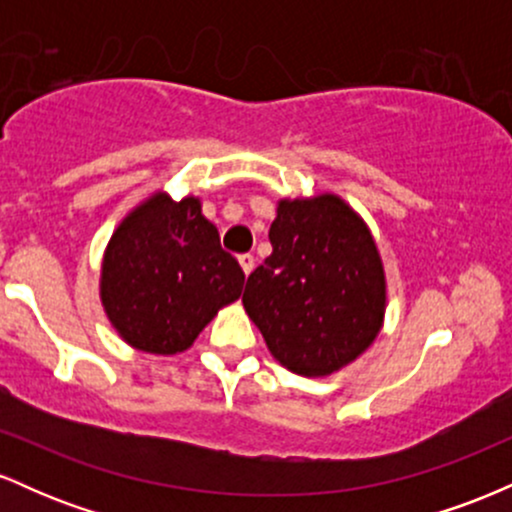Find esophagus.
<instances>
[{
    "label": "esophagus",
    "instance_id": "1",
    "mask_svg": "<svg viewBox=\"0 0 512 512\" xmlns=\"http://www.w3.org/2000/svg\"><path fill=\"white\" fill-rule=\"evenodd\" d=\"M238 262H240V267H243L245 274H250L252 269H255V257H252L250 252H245V255H240Z\"/></svg>",
    "mask_w": 512,
    "mask_h": 512
}]
</instances>
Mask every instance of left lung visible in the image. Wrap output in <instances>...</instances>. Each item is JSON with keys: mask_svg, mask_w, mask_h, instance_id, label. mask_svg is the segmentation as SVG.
<instances>
[{"mask_svg": "<svg viewBox=\"0 0 512 512\" xmlns=\"http://www.w3.org/2000/svg\"><path fill=\"white\" fill-rule=\"evenodd\" d=\"M269 243L243 293L267 349L305 378L349 366L385 320V269L366 221L330 192L279 199Z\"/></svg>", "mask_w": 512, "mask_h": 512, "instance_id": "8db88e82", "label": "left lung"}]
</instances>
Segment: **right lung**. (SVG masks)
Returning a JSON list of instances; mask_svg holds the SVG:
<instances>
[{"label":"right lung","mask_w":512,"mask_h":512,"mask_svg":"<svg viewBox=\"0 0 512 512\" xmlns=\"http://www.w3.org/2000/svg\"><path fill=\"white\" fill-rule=\"evenodd\" d=\"M245 274L204 219L202 202L154 192L115 228L101 264V303L122 342L146 354L190 349Z\"/></svg>","instance_id":"1"}]
</instances>
